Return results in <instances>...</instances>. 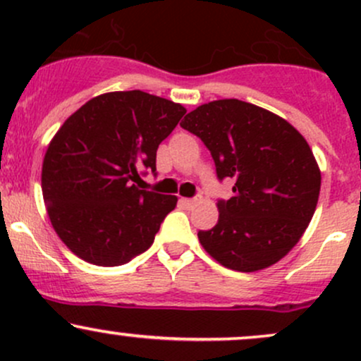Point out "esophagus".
<instances>
[{"mask_svg":"<svg viewBox=\"0 0 361 361\" xmlns=\"http://www.w3.org/2000/svg\"><path fill=\"white\" fill-rule=\"evenodd\" d=\"M195 204H197V198H180V205L185 209H192Z\"/></svg>","mask_w":361,"mask_h":361,"instance_id":"1","label":"esophagus"}]
</instances>
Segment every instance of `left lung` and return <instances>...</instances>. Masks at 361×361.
Here are the masks:
<instances>
[{
    "label": "left lung",
    "mask_w": 361,
    "mask_h": 361,
    "mask_svg": "<svg viewBox=\"0 0 361 361\" xmlns=\"http://www.w3.org/2000/svg\"><path fill=\"white\" fill-rule=\"evenodd\" d=\"M180 126L202 139L219 180H234L233 197L217 202V224L198 231L204 250L235 271L275 264L316 212L321 171L307 140L285 118L235 98L200 105Z\"/></svg>",
    "instance_id": "1"
}]
</instances>
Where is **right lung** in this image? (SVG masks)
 <instances>
[{
    "mask_svg": "<svg viewBox=\"0 0 361 361\" xmlns=\"http://www.w3.org/2000/svg\"><path fill=\"white\" fill-rule=\"evenodd\" d=\"M186 110L140 90L86 102L62 123L45 152L42 195L49 219L74 255L118 267L154 243L175 195L137 188L156 171V151Z\"/></svg>",
    "mask_w": 361,
    "mask_h": 361,
    "instance_id": "obj_1",
    "label": "right lung"
}]
</instances>
